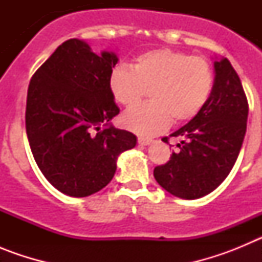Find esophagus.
I'll return each mask as SVG.
<instances>
[{"mask_svg":"<svg viewBox=\"0 0 262 262\" xmlns=\"http://www.w3.org/2000/svg\"><path fill=\"white\" fill-rule=\"evenodd\" d=\"M151 139H148V138H138V143L140 145H148V144H151Z\"/></svg>","mask_w":262,"mask_h":262,"instance_id":"34e87169","label":"esophagus"}]
</instances>
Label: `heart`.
Wrapping results in <instances>:
<instances>
[{"label": "heart", "mask_w": 262, "mask_h": 262, "mask_svg": "<svg viewBox=\"0 0 262 262\" xmlns=\"http://www.w3.org/2000/svg\"><path fill=\"white\" fill-rule=\"evenodd\" d=\"M214 73L207 60L180 51H148L139 55L131 69L115 67L108 77L114 99L129 107L149 89L151 102L129 108L122 124L139 135H155L166 128L170 119L182 123L193 119L209 101Z\"/></svg>", "instance_id": "obj_1"}]
</instances>
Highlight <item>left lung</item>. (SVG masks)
I'll return each mask as SVG.
<instances>
[{
	"instance_id": "8db88e82",
	"label": "left lung",
	"mask_w": 262,
	"mask_h": 262,
	"mask_svg": "<svg viewBox=\"0 0 262 262\" xmlns=\"http://www.w3.org/2000/svg\"><path fill=\"white\" fill-rule=\"evenodd\" d=\"M215 78L209 101L170 138L181 139L164 165L155 168L156 181L184 200L215 190L230 174L247 131L248 99L228 59L214 62ZM169 136L163 138L169 143Z\"/></svg>"
}]
</instances>
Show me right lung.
Returning a JSON list of instances; mask_svg holds the SVG:
<instances>
[{
	"instance_id": "right-lung-1",
	"label": "right lung",
	"mask_w": 262,
	"mask_h": 262,
	"mask_svg": "<svg viewBox=\"0 0 262 262\" xmlns=\"http://www.w3.org/2000/svg\"><path fill=\"white\" fill-rule=\"evenodd\" d=\"M117 62L115 53L96 55L85 41L69 39L30 81V148L50 184L67 195L88 196L103 189L114 177L117 157L136 145L134 134L108 124L119 114L108 88Z\"/></svg>"
}]
</instances>
